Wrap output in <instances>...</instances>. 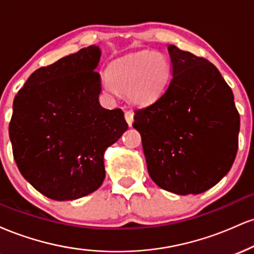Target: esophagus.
<instances>
[{"label": "esophagus", "mask_w": 254, "mask_h": 254, "mask_svg": "<svg viewBox=\"0 0 254 254\" xmlns=\"http://www.w3.org/2000/svg\"><path fill=\"white\" fill-rule=\"evenodd\" d=\"M125 121H127V123L129 124V127H131L133 123V113L131 112V111H125Z\"/></svg>", "instance_id": "esophagus-1"}]
</instances>
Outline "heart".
Here are the masks:
<instances>
[{"mask_svg":"<svg viewBox=\"0 0 254 254\" xmlns=\"http://www.w3.org/2000/svg\"><path fill=\"white\" fill-rule=\"evenodd\" d=\"M171 76V65L160 52L138 51L110 64L101 87L107 94L123 93L131 103L144 105L155 100Z\"/></svg>","mask_w":254,"mask_h":254,"instance_id":"b5f03b06","label":"heart"}]
</instances>
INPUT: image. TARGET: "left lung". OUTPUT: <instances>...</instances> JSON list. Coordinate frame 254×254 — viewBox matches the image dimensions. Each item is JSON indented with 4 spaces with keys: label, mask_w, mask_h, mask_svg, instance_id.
Returning <instances> with one entry per match:
<instances>
[{
    "label": "left lung",
    "mask_w": 254,
    "mask_h": 254,
    "mask_svg": "<svg viewBox=\"0 0 254 254\" xmlns=\"http://www.w3.org/2000/svg\"><path fill=\"white\" fill-rule=\"evenodd\" d=\"M172 76L162 95L136 110L148 173L159 188L198 194L228 173L238 151L240 116L214 64L168 45Z\"/></svg>",
    "instance_id": "obj_1"
}]
</instances>
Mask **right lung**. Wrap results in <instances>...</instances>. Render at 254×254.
Returning <instances> with one entry per match:
<instances>
[{
    "label": "right lung",
    "mask_w": 254,
    "mask_h": 254,
    "mask_svg": "<svg viewBox=\"0 0 254 254\" xmlns=\"http://www.w3.org/2000/svg\"><path fill=\"white\" fill-rule=\"evenodd\" d=\"M101 51L90 45L37 69L13 103L9 137L20 173L40 193L72 200L98 190L105 150L127 130L99 103Z\"/></svg>",
    "instance_id": "1"
}]
</instances>
